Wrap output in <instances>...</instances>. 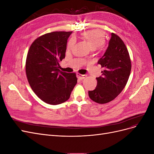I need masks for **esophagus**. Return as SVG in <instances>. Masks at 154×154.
I'll list each match as a JSON object with an SVG mask.
<instances>
[{
    "label": "esophagus",
    "instance_id": "34e87169",
    "mask_svg": "<svg viewBox=\"0 0 154 154\" xmlns=\"http://www.w3.org/2000/svg\"><path fill=\"white\" fill-rule=\"evenodd\" d=\"M76 76L78 78L80 79V80H83V79H84L85 78V75H83V74H81L80 73H77Z\"/></svg>",
    "mask_w": 154,
    "mask_h": 154
}]
</instances>
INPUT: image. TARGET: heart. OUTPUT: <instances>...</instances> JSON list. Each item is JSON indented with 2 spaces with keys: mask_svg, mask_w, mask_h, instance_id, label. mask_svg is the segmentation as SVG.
I'll list each match as a JSON object with an SVG mask.
<instances>
[{
  "mask_svg": "<svg viewBox=\"0 0 154 154\" xmlns=\"http://www.w3.org/2000/svg\"><path fill=\"white\" fill-rule=\"evenodd\" d=\"M82 36L90 44L93 49H96L105 44V39L103 32L99 29L88 30L83 32ZM74 44V39L71 38L67 44V49H71Z\"/></svg>",
  "mask_w": 154,
  "mask_h": 154,
  "instance_id": "1",
  "label": "heart"
}]
</instances>
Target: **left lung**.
Here are the masks:
<instances>
[{
  "label": "left lung",
  "mask_w": 154,
  "mask_h": 154,
  "mask_svg": "<svg viewBox=\"0 0 154 154\" xmlns=\"http://www.w3.org/2000/svg\"><path fill=\"white\" fill-rule=\"evenodd\" d=\"M104 70L96 78L97 86L88 91L90 98L104 104L117 97L128 82L131 71V61L128 49L120 37L112 32L108 48L97 62Z\"/></svg>",
  "instance_id": "8db88e82"
}]
</instances>
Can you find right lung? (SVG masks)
<instances>
[{
	"label": "right lung",
	"mask_w": 154,
	"mask_h": 154,
	"mask_svg": "<svg viewBox=\"0 0 154 154\" xmlns=\"http://www.w3.org/2000/svg\"><path fill=\"white\" fill-rule=\"evenodd\" d=\"M71 33L54 31L42 35L32 43L27 53L26 73L30 87L39 98L50 105L69 100L77 83L76 73L59 69Z\"/></svg>",
	"instance_id": "1"
}]
</instances>
